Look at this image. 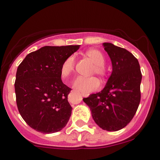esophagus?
<instances>
[{
  "label": "esophagus",
  "mask_w": 160,
  "mask_h": 160,
  "mask_svg": "<svg viewBox=\"0 0 160 160\" xmlns=\"http://www.w3.org/2000/svg\"><path fill=\"white\" fill-rule=\"evenodd\" d=\"M88 95H89V94H85V93H83V94H82V96H83V97H88Z\"/></svg>",
  "instance_id": "obj_1"
}]
</instances>
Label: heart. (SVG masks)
Here are the masks:
<instances>
[{"mask_svg":"<svg viewBox=\"0 0 160 160\" xmlns=\"http://www.w3.org/2000/svg\"><path fill=\"white\" fill-rule=\"evenodd\" d=\"M85 55L94 64L91 73H96L102 78H105L108 74V71L104 66L105 57L102 52L97 49H90L87 51ZM74 66H75V60L73 56H69L66 58L60 68L61 77L64 79L70 77L74 71ZM99 85L100 83L98 80L94 77H79L73 83V87L76 90L83 93H89L91 91H95L99 88Z\"/></svg>","mask_w":160,"mask_h":160,"instance_id":"obj_1","label":"heart"}]
</instances>
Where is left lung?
<instances>
[{
  "label": "left lung",
  "instance_id": "left-lung-1",
  "mask_svg": "<svg viewBox=\"0 0 160 160\" xmlns=\"http://www.w3.org/2000/svg\"><path fill=\"white\" fill-rule=\"evenodd\" d=\"M102 45L111 59V76L100 92L83 100L102 129L116 131L125 128L137 112L142 76L138 61L131 52L111 43Z\"/></svg>",
  "mask_w": 160,
  "mask_h": 160
}]
</instances>
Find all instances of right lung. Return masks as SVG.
<instances>
[{
    "label": "right lung",
    "mask_w": 160,
    "mask_h": 160,
    "mask_svg": "<svg viewBox=\"0 0 160 160\" xmlns=\"http://www.w3.org/2000/svg\"><path fill=\"white\" fill-rule=\"evenodd\" d=\"M80 45L44 46L26 56L17 69L15 82L18 112L35 131L52 134L66 127L72 108L71 88L62 83L60 68Z\"/></svg>",
    "instance_id": "1"
}]
</instances>
